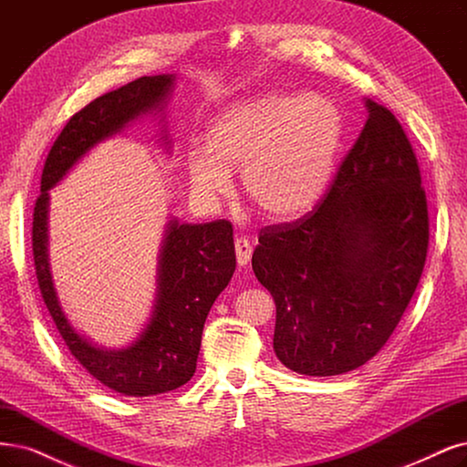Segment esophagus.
I'll return each mask as SVG.
<instances>
[{"instance_id":"34e87169","label":"esophagus","mask_w":467,"mask_h":467,"mask_svg":"<svg viewBox=\"0 0 467 467\" xmlns=\"http://www.w3.org/2000/svg\"><path fill=\"white\" fill-rule=\"evenodd\" d=\"M253 254V245L247 237H237L235 239V259L239 266H247Z\"/></svg>"}]
</instances>
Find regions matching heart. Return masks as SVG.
<instances>
[{
  "label": "heart",
  "instance_id": "obj_1",
  "mask_svg": "<svg viewBox=\"0 0 467 467\" xmlns=\"http://www.w3.org/2000/svg\"><path fill=\"white\" fill-rule=\"evenodd\" d=\"M342 142V118L325 99L268 94L218 116L204 133V149L187 156L189 180L211 199L228 197L230 171L256 211L292 218L311 208L327 189Z\"/></svg>",
  "mask_w": 467,
  "mask_h": 467
}]
</instances>
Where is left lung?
<instances>
[{"instance_id": "8db88e82", "label": "left lung", "mask_w": 467, "mask_h": 467, "mask_svg": "<svg viewBox=\"0 0 467 467\" xmlns=\"http://www.w3.org/2000/svg\"><path fill=\"white\" fill-rule=\"evenodd\" d=\"M368 116L325 197L266 226L253 272L276 303L275 351L296 373L342 375L387 344L427 259L429 213L411 142L389 108Z\"/></svg>"}]
</instances>
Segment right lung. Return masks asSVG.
<instances>
[{
	"label": "right lung",
	"instance_id": "1",
	"mask_svg": "<svg viewBox=\"0 0 467 467\" xmlns=\"http://www.w3.org/2000/svg\"><path fill=\"white\" fill-rule=\"evenodd\" d=\"M173 83L170 75L140 77L87 104L63 127L47 152L40 195L32 213V256L42 299L73 358L104 387L125 396H154L183 387L195 375L204 320L235 270L234 228L228 220H171L160 253L158 297L149 327L121 351H106L77 334L63 315L47 266V189L96 142L158 108Z\"/></svg>",
	"mask_w": 467,
	"mask_h": 467
}]
</instances>
